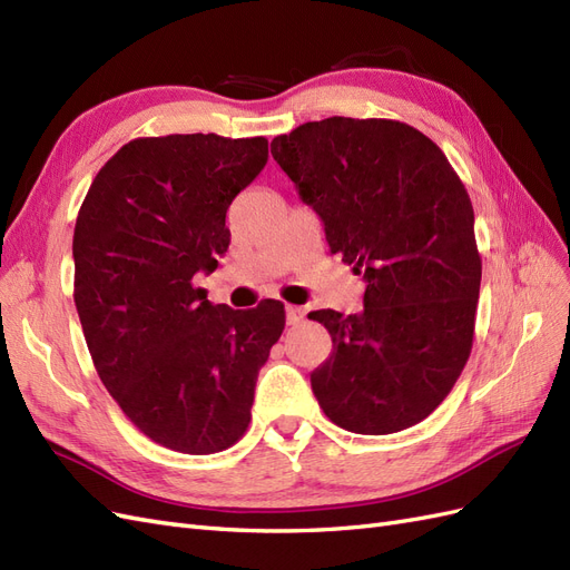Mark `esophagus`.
<instances>
[{"instance_id": "obj_1", "label": "esophagus", "mask_w": 570, "mask_h": 570, "mask_svg": "<svg viewBox=\"0 0 570 570\" xmlns=\"http://www.w3.org/2000/svg\"><path fill=\"white\" fill-rule=\"evenodd\" d=\"M285 318H287V325H297V323L304 318V308H299V306H287V308H285Z\"/></svg>"}]
</instances>
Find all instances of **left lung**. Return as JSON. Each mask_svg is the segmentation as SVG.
<instances>
[{"label": "left lung", "mask_w": 570, "mask_h": 570, "mask_svg": "<svg viewBox=\"0 0 570 570\" xmlns=\"http://www.w3.org/2000/svg\"><path fill=\"white\" fill-rule=\"evenodd\" d=\"M271 154L366 281L358 314H308L333 337L312 373L323 413L358 435L421 423L473 347L482 262L461 178L430 137L390 118L312 120Z\"/></svg>", "instance_id": "1"}]
</instances>
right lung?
I'll return each mask as SVG.
<instances>
[{"instance_id": "right-lung-1", "label": "right lung", "mask_w": 570, "mask_h": 570, "mask_svg": "<svg viewBox=\"0 0 570 570\" xmlns=\"http://www.w3.org/2000/svg\"><path fill=\"white\" fill-rule=\"evenodd\" d=\"M266 161V137H137L78 212L73 299L95 368L130 423L174 452L214 454L245 435L283 335V302L239 312L193 283L228 252V206Z\"/></svg>"}]
</instances>
